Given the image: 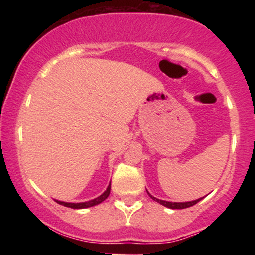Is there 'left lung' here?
Instances as JSON below:
<instances>
[{"instance_id":"8db88e82","label":"left lung","mask_w":255,"mask_h":255,"mask_svg":"<svg viewBox=\"0 0 255 255\" xmlns=\"http://www.w3.org/2000/svg\"><path fill=\"white\" fill-rule=\"evenodd\" d=\"M147 194L150 195L151 199H153L154 201H157V203H159L160 205H163V206L168 207V209H172V210H181V209H187V207H191L193 205H195L199 201L201 200L203 198H199L197 200H192V201H186V203H172V201H166V200H160V199H157L156 197H152L150 193L147 192Z\"/></svg>"}]
</instances>
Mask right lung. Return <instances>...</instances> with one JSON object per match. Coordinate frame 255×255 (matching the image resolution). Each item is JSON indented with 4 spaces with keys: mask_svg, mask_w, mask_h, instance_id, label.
<instances>
[{
    "mask_svg": "<svg viewBox=\"0 0 255 255\" xmlns=\"http://www.w3.org/2000/svg\"><path fill=\"white\" fill-rule=\"evenodd\" d=\"M110 188H111V183H109V186H108V188L105 189L103 194H101L97 198L92 199V200L84 201V203H66V201L56 200V199H55V201H56L57 204L63 205V206H66V207H71V209H87V207H92V206H96V205L103 203L105 199L109 197Z\"/></svg>",
    "mask_w": 255,
    "mask_h": 255,
    "instance_id": "1",
    "label": "right lung"
}]
</instances>
